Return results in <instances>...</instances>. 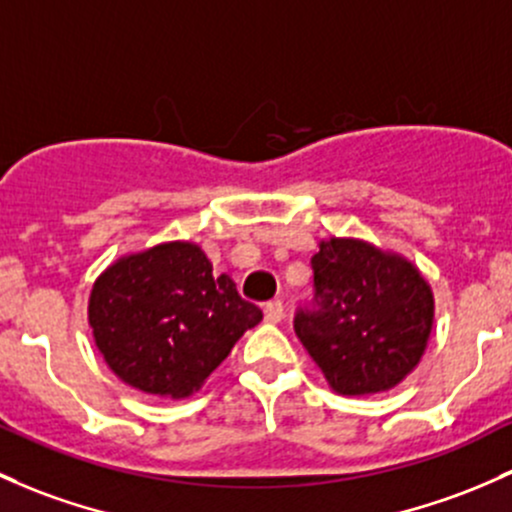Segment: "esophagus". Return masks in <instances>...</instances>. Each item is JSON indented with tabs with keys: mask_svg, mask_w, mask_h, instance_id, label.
<instances>
[{
	"mask_svg": "<svg viewBox=\"0 0 512 512\" xmlns=\"http://www.w3.org/2000/svg\"><path fill=\"white\" fill-rule=\"evenodd\" d=\"M265 319L270 324H279L284 319V304L279 299H272L265 304Z\"/></svg>",
	"mask_w": 512,
	"mask_h": 512,
	"instance_id": "34e87169",
	"label": "esophagus"
}]
</instances>
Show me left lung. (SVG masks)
I'll use <instances>...</instances> for the list:
<instances>
[{"label":"left lung","instance_id":"left-lung-1","mask_svg":"<svg viewBox=\"0 0 512 512\" xmlns=\"http://www.w3.org/2000/svg\"><path fill=\"white\" fill-rule=\"evenodd\" d=\"M314 309L294 331L333 392L392 390L422 360L434 326V294L407 257L365 240L328 238L311 257Z\"/></svg>","mask_w":512,"mask_h":512}]
</instances>
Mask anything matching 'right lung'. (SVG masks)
<instances>
[{
  "mask_svg": "<svg viewBox=\"0 0 512 512\" xmlns=\"http://www.w3.org/2000/svg\"><path fill=\"white\" fill-rule=\"evenodd\" d=\"M88 321L122 383L179 400L201 390L262 311L213 274L196 242L174 240L112 262L95 279Z\"/></svg>",
  "mask_w": 512,
  "mask_h": 512,
  "instance_id": "1",
  "label": "right lung"
}]
</instances>
